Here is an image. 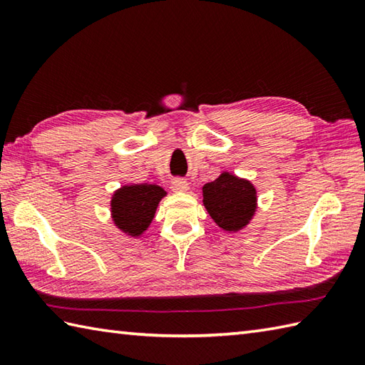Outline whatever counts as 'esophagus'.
Returning a JSON list of instances; mask_svg holds the SVG:
<instances>
[{"label":"esophagus","instance_id":"obj_1","mask_svg":"<svg viewBox=\"0 0 365 365\" xmlns=\"http://www.w3.org/2000/svg\"><path fill=\"white\" fill-rule=\"evenodd\" d=\"M170 187H173V191H175V192H185V191H188L190 185L187 180H185V178H174L173 183H170Z\"/></svg>","mask_w":365,"mask_h":365}]
</instances>
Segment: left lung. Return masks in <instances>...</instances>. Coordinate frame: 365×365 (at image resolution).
I'll use <instances>...</instances> for the list:
<instances>
[{"mask_svg":"<svg viewBox=\"0 0 365 365\" xmlns=\"http://www.w3.org/2000/svg\"><path fill=\"white\" fill-rule=\"evenodd\" d=\"M202 204L216 226L237 234L250 226L257 212V190L247 178L222 170L202 187Z\"/></svg>","mask_w":365,"mask_h":365,"instance_id":"8db88e82","label":"left lung"}]
</instances>
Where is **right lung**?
I'll return each mask as SVG.
<instances>
[{
	"label": "right lung",
	"instance_id": "right-lung-1",
	"mask_svg": "<svg viewBox=\"0 0 365 365\" xmlns=\"http://www.w3.org/2000/svg\"><path fill=\"white\" fill-rule=\"evenodd\" d=\"M168 192L155 183H127L115 190L110 200L113 224L123 235L139 238L155 218L160 200Z\"/></svg>",
	"mask_w": 365,
	"mask_h": 365
}]
</instances>
